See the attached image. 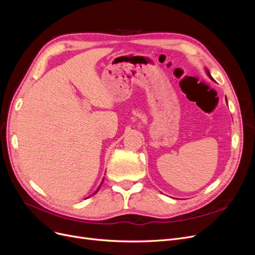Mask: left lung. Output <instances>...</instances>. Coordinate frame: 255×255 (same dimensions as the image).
<instances>
[{"label":"left lung","mask_w":255,"mask_h":255,"mask_svg":"<svg viewBox=\"0 0 255 255\" xmlns=\"http://www.w3.org/2000/svg\"><path fill=\"white\" fill-rule=\"evenodd\" d=\"M205 71H206V73H207V75H208V78H210V79H212V80H213V78H212V75H211L210 71H208V69H205Z\"/></svg>","instance_id":"8db88e82"}]
</instances>
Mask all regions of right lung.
I'll return each mask as SVG.
<instances>
[{
	"mask_svg": "<svg viewBox=\"0 0 255 255\" xmlns=\"http://www.w3.org/2000/svg\"><path fill=\"white\" fill-rule=\"evenodd\" d=\"M103 181H104V179H103V180H102V182H101V184H100V186H99V187H98V189H97V190H96V191H95V192H94V195H95V194H97V192H98V191H99V189H100V187H101V185H102V183H103Z\"/></svg>",
	"mask_w": 255,
	"mask_h": 255,
	"instance_id": "1",
	"label": "right lung"
}]
</instances>
